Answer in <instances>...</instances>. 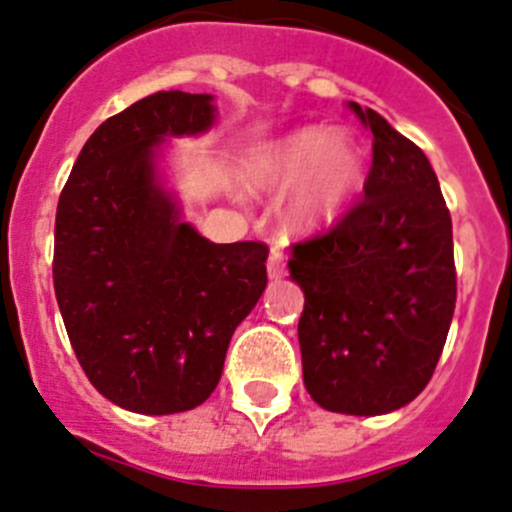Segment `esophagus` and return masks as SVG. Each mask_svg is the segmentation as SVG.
<instances>
[{"label":"esophagus","mask_w":512,"mask_h":512,"mask_svg":"<svg viewBox=\"0 0 512 512\" xmlns=\"http://www.w3.org/2000/svg\"><path fill=\"white\" fill-rule=\"evenodd\" d=\"M266 271H269L271 279H281L284 276V253L279 251V246H271L269 261H266Z\"/></svg>","instance_id":"1"}]
</instances>
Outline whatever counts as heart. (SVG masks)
Returning <instances> with one entry per match:
<instances>
[{
    "mask_svg": "<svg viewBox=\"0 0 512 512\" xmlns=\"http://www.w3.org/2000/svg\"><path fill=\"white\" fill-rule=\"evenodd\" d=\"M363 154L358 142L342 131L322 126L299 129L256 154L251 177L256 185L299 182L289 203V220L299 228H312L335 218L358 187Z\"/></svg>",
    "mask_w": 512,
    "mask_h": 512,
    "instance_id": "obj_1",
    "label": "heart"
}]
</instances>
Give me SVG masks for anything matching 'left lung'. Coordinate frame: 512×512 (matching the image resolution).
<instances>
[{
	"label": "left lung",
	"instance_id": "obj_1",
	"mask_svg": "<svg viewBox=\"0 0 512 512\" xmlns=\"http://www.w3.org/2000/svg\"><path fill=\"white\" fill-rule=\"evenodd\" d=\"M348 109L373 134L363 198L294 243L304 289L302 373L322 409L378 416L431 381L457 302L452 215L426 154L381 114Z\"/></svg>",
	"mask_w": 512,
	"mask_h": 512
}]
</instances>
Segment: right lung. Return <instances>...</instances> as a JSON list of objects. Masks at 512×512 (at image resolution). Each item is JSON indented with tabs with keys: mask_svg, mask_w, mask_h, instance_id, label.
<instances>
[{
	"mask_svg": "<svg viewBox=\"0 0 512 512\" xmlns=\"http://www.w3.org/2000/svg\"><path fill=\"white\" fill-rule=\"evenodd\" d=\"M210 101L159 91L106 119L58 200L53 284L70 345L93 388L137 414L200 406L266 287L264 243H210L154 182L162 137L208 129Z\"/></svg>",
	"mask_w": 512,
	"mask_h": 512,
	"instance_id": "add662e5",
	"label": "right lung"
}]
</instances>
